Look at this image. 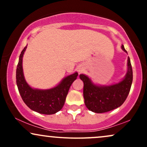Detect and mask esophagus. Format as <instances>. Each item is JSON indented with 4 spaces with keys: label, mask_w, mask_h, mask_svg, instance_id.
Listing matches in <instances>:
<instances>
[{
    "label": "esophagus",
    "mask_w": 147,
    "mask_h": 147,
    "mask_svg": "<svg viewBox=\"0 0 147 147\" xmlns=\"http://www.w3.org/2000/svg\"><path fill=\"white\" fill-rule=\"evenodd\" d=\"M82 69H81V68H79V72H81V71H82Z\"/></svg>",
    "instance_id": "34e87169"
}]
</instances>
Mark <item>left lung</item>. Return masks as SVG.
Returning <instances> with one entry per match:
<instances>
[{
    "mask_svg": "<svg viewBox=\"0 0 147 147\" xmlns=\"http://www.w3.org/2000/svg\"><path fill=\"white\" fill-rule=\"evenodd\" d=\"M122 50L127 53L122 45ZM127 73L123 80L111 86H97L86 75H79L84 82V97L85 105L89 110L102 113L119 107L125 102L131 90L133 82V70L130 58L128 57Z\"/></svg>",
    "mask_w": 147,
    "mask_h": 147,
    "instance_id": "left-lung-1",
    "label": "left lung"
}]
</instances>
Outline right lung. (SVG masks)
<instances>
[{"label":"right lung","mask_w":147,"mask_h":147,"mask_svg":"<svg viewBox=\"0 0 147 147\" xmlns=\"http://www.w3.org/2000/svg\"><path fill=\"white\" fill-rule=\"evenodd\" d=\"M27 46L22 50L16 68V84L23 102L31 110L41 114L52 115L59 111L65 104L70 86L77 79L78 73L72 74L65 77L56 87L48 90L32 88L28 85L23 75V54Z\"/></svg>","instance_id":"1"}]
</instances>
